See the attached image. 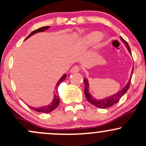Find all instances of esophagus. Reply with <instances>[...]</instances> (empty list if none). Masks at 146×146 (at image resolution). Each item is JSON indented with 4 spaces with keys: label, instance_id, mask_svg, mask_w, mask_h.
I'll use <instances>...</instances> for the list:
<instances>
[{
    "label": "esophagus",
    "instance_id": "1",
    "mask_svg": "<svg viewBox=\"0 0 146 146\" xmlns=\"http://www.w3.org/2000/svg\"><path fill=\"white\" fill-rule=\"evenodd\" d=\"M79 71H80V67L78 66H74L71 69V73H76V72H78Z\"/></svg>",
    "mask_w": 146,
    "mask_h": 146
}]
</instances>
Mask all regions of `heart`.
Listing matches in <instances>:
<instances>
[{"label":"heart","mask_w":146,"mask_h":146,"mask_svg":"<svg viewBox=\"0 0 146 146\" xmlns=\"http://www.w3.org/2000/svg\"><path fill=\"white\" fill-rule=\"evenodd\" d=\"M102 34L99 32H93L90 34L87 35L85 37L83 40V43L86 46H91V45H95L102 40Z\"/></svg>","instance_id":"heart-1"}]
</instances>
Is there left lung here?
<instances>
[{
	"mask_svg": "<svg viewBox=\"0 0 146 146\" xmlns=\"http://www.w3.org/2000/svg\"><path fill=\"white\" fill-rule=\"evenodd\" d=\"M121 40H122V42H123L124 43L125 45H126L127 48H128L129 52H130V53L131 54V51H130V46H129L128 42H127L125 41L123 38H121ZM133 69H132V71H133ZM131 78H132V75H131V77H130V80H129V82H128V84H127L126 86H125L121 90L119 91L117 94L113 95V96L109 97L108 98H106V99H104V100H95L93 97L91 96V95L90 94L89 91H88V80H87L86 79L84 78V84H85V88H84L85 96H86V98L87 99V100H88V101L91 104L95 106L98 107V108H109V107H111L115 104H116L117 102L119 101V100L121 99V97L123 96V95H124L125 93H126L127 90L129 89V87H130V82H130L131 81Z\"/></svg>",
	"mask_w": 146,
	"mask_h": 146,
	"instance_id": "obj_1",
	"label": "left lung"
}]
</instances>
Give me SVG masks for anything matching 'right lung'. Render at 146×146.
<instances>
[{
    "mask_svg": "<svg viewBox=\"0 0 146 146\" xmlns=\"http://www.w3.org/2000/svg\"><path fill=\"white\" fill-rule=\"evenodd\" d=\"M50 27L49 26H47V27H40L39 28V29H36L34 30V31H32L30 34L27 37L26 39H27L28 38H29L30 36H32V35L35 34V33H38V32H42V31H45L46 29H48V28H49ZM25 39V40H26ZM66 75L64 74L63 75L62 77L61 78H60V80L58 82V83H57L56 84V94L54 95V98H53V101L52 103L50 105L48 106H44V107H41V108H33V107H31V106H29L30 108H31V109L35 110V111H37V112H41V113H51V112L53 111V110H55L57 107L58 106V105H59V103H60V98H59V95L58 94V92H57V89H58V86L61 84L64 80L66 79Z\"/></svg>",
    "mask_w": 146,
    "mask_h": 146,
    "instance_id": "obj_1",
    "label": "right lung"
}]
</instances>
